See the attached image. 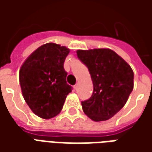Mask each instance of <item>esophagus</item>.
Segmentation results:
<instances>
[{
    "mask_svg": "<svg viewBox=\"0 0 152 152\" xmlns=\"http://www.w3.org/2000/svg\"><path fill=\"white\" fill-rule=\"evenodd\" d=\"M77 88H78V85L76 84V85H75V86H74V89L76 90V89H77Z\"/></svg>",
    "mask_w": 152,
    "mask_h": 152,
    "instance_id": "esophagus-1",
    "label": "esophagus"
}]
</instances>
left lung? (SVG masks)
<instances>
[{
    "instance_id": "1",
    "label": "left lung",
    "mask_w": 152,
    "mask_h": 152,
    "mask_svg": "<svg viewBox=\"0 0 152 152\" xmlns=\"http://www.w3.org/2000/svg\"><path fill=\"white\" fill-rule=\"evenodd\" d=\"M90 73L94 92L81 102L85 114L94 121L114 116L127 102L134 89V72L121 56L110 49L76 51Z\"/></svg>"
}]
</instances>
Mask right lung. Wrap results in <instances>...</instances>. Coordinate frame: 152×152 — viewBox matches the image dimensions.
<instances>
[{"mask_svg": "<svg viewBox=\"0 0 152 152\" xmlns=\"http://www.w3.org/2000/svg\"><path fill=\"white\" fill-rule=\"evenodd\" d=\"M69 49L47 43L35 50L19 70L22 94L34 114L50 119L59 114L72 86L63 63Z\"/></svg>", "mask_w": 152, "mask_h": 152, "instance_id": "1", "label": "right lung"}]
</instances>
